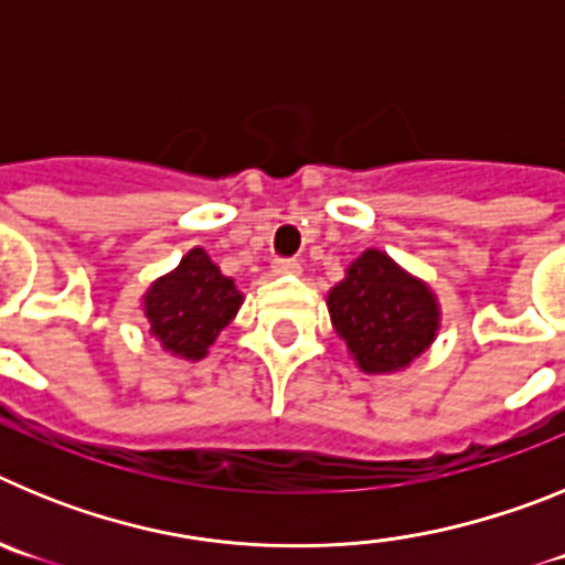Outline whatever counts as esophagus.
<instances>
[{"label":"esophagus","mask_w":565,"mask_h":565,"mask_svg":"<svg viewBox=\"0 0 565 565\" xmlns=\"http://www.w3.org/2000/svg\"><path fill=\"white\" fill-rule=\"evenodd\" d=\"M274 271L277 274H297L299 271V259L294 257H277L274 259Z\"/></svg>","instance_id":"34e87169"}]
</instances>
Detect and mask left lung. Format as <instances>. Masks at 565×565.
<instances>
[{
  "instance_id": "obj_1",
  "label": "left lung",
  "mask_w": 565,
  "mask_h": 565,
  "mask_svg": "<svg viewBox=\"0 0 565 565\" xmlns=\"http://www.w3.org/2000/svg\"><path fill=\"white\" fill-rule=\"evenodd\" d=\"M328 313L359 371L382 376L411 367L438 337L441 306L433 288L391 254L364 248L328 291Z\"/></svg>"
}]
</instances>
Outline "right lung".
I'll list each match as a JSON object with an SVG mask.
<instances>
[{"label":"right lung","mask_w":565,"mask_h":565,"mask_svg":"<svg viewBox=\"0 0 565 565\" xmlns=\"http://www.w3.org/2000/svg\"><path fill=\"white\" fill-rule=\"evenodd\" d=\"M243 294L214 266L201 246L183 254L169 274L158 277L141 299L143 317L167 353L198 362L214 339L237 317Z\"/></svg>","instance_id":"add662e5"}]
</instances>
